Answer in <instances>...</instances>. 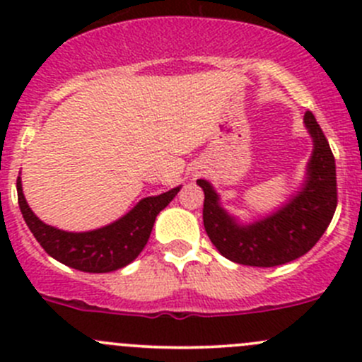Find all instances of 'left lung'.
<instances>
[{
  "label": "left lung",
  "mask_w": 362,
  "mask_h": 362,
  "mask_svg": "<svg viewBox=\"0 0 362 362\" xmlns=\"http://www.w3.org/2000/svg\"><path fill=\"white\" fill-rule=\"evenodd\" d=\"M305 127L313 141L303 187L284 206L259 221L242 224L221 206L208 180L199 178L204 192L203 224L208 238L229 261L245 266L286 264L312 249L329 226L337 210V166L329 144L312 112Z\"/></svg>",
  "instance_id": "obj_1"
}]
</instances>
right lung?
Here are the masks:
<instances>
[{"label":"right lung","mask_w":362,"mask_h":362,"mask_svg":"<svg viewBox=\"0 0 362 362\" xmlns=\"http://www.w3.org/2000/svg\"><path fill=\"white\" fill-rule=\"evenodd\" d=\"M178 191L180 187H175L159 196L144 198L119 221L103 228L71 233L40 221L25 202L21 177L17 178L21 211L36 242L50 257L86 273L115 272L133 262L147 245L159 211L170 204Z\"/></svg>","instance_id":"obj_1"}]
</instances>
